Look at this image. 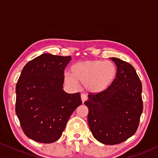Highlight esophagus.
Instances as JSON below:
<instances>
[{
  "label": "esophagus",
  "mask_w": 158,
  "mask_h": 158,
  "mask_svg": "<svg viewBox=\"0 0 158 158\" xmlns=\"http://www.w3.org/2000/svg\"><path fill=\"white\" fill-rule=\"evenodd\" d=\"M87 99H88V97H87V96L85 95V94H81V102H85V101L87 100Z\"/></svg>",
  "instance_id": "obj_1"
}]
</instances>
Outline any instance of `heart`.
Returning <instances> with one entry per match:
<instances>
[{
    "mask_svg": "<svg viewBox=\"0 0 158 158\" xmlns=\"http://www.w3.org/2000/svg\"><path fill=\"white\" fill-rule=\"evenodd\" d=\"M71 72L64 73L67 84L77 88L79 82L84 84L88 92L101 93L113 84L117 74V69L113 62L102 60H86L75 63Z\"/></svg>",
    "mask_w": 158,
    "mask_h": 158,
    "instance_id": "1",
    "label": "heart"
}]
</instances>
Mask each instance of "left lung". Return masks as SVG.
I'll list each match as a JSON object with an SVG mask.
<instances>
[{
    "mask_svg": "<svg viewBox=\"0 0 158 158\" xmlns=\"http://www.w3.org/2000/svg\"><path fill=\"white\" fill-rule=\"evenodd\" d=\"M117 74L108 89L88 95V122L92 135L106 145L123 143L135 135L143 112L142 84L134 67L117 58Z\"/></svg>",
    "mask_w": 158,
    "mask_h": 158,
    "instance_id": "obj_1",
    "label": "left lung"
}]
</instances>
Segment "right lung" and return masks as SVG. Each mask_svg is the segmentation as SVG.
<instances>
[{"label":"right lung","instance_id":"right-lung-1","mask_svg":"<svg viewBox=\"0 0 158 158\" xmlns=\"http://www.w3.org/2000/svg\"><path fill=\"white\" fill-rule=\"evenodd\" d=\"M71 56L44 53L23 67L16 85L15 112L23 132L36 142L60 138L68 119L81 104L80 94L63 90Z\"/></svg>","mask_w":158,"mask_h":158}]
</instances>
